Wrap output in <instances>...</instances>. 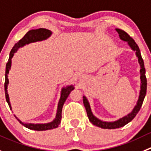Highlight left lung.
I'll use <instances>...</instances> for the list:
<instances>
[{
  "label": "left lung",
  "mask_w": 151,
  "mask_h": 151,
  "mask_svg": "<svg viewBox=\"0 0 151 151\" xmlns=\"http://www.w3.org/2000/svg\"><path fill=\"white\" fill-rule=\"evenodd\" d=\"M118 33L119 34V37L124 42H127L128 44V45L130 47V48L136 52V55L138 58V61H139V65H140V79H141V86H140V92H139V99H138L137 103H136V106H134L133 109L127 114L125 116L122 117V118H119L118 120L115 121V122H104L101 121V119L95 117L93 115L92 112H91V107H90V104L88 103V100H87L86 97L83 96V104L86 110L87 115L89 119L91 124H93L95 126L98 127L103 128V129H116V128L122 127L130 122L133 120V118L136 117L139 111L140 110L141 106L142 105L145 97L146 95V91H147V79L145 77V65H144L143 59H142V56H141L140 50L139 48V46L137 45V44L133 40L125 31L122 30L121 29H115Z\"/></svg>",
  "instance_id": "8db88e82"
}]
</instances>
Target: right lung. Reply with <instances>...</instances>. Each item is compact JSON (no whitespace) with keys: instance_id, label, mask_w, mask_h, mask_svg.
I'll list each match as a JSON object with an SVG mask.
<instances>
[{"instance_id":"1","label":"right lung","mask_w":151,"mask_h":151,"mask_svg":"<svg viewBox=\"0 0 151 151\" xmlns=\"http://www.w3.org/2000/svg\"><path fill=\"white\" fill-rule=\"evenodd\" d=\"M52 34V32L49 29H45V28H39V29H31L29 30L27 33L25 34V36L22 38V39L18 41L16 44H15L12 49L11 50L10 53H9V60H8L7 63L6 65V72H5V83H4V90H5V96L6 102H7L8 105H9V108L12 110V106H11L10 101H9V95H8L7 91V87L8 84H9V79H8V74H9V70L11 68V65H12V58L13 57L15 53H16L17 50H18L19 47H24L26 45H28L29 43H33V42H40V41L45 40V39H48ZM74 88V86H68L66 87H63L62 88L61 91V96H60V101L58 103V107H57V112H56V118L53 120V122H49V123L46 124H31V123H24L22 122V121L19 120L16 116L15 117L17 118V120L20 122L23 126L25 127L28 128L29 129H33V130L37 131H43V130H47V129H52L56 128L60 125V122H61L62 118V109H63V106L64 105L65 101H66L67 98L68 97L69 94L71 93Z\"/></svg>"}]
</instances>
